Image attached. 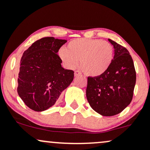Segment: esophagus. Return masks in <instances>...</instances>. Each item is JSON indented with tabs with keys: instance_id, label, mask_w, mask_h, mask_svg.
Instances as JSON below:
<instances>
[{
	"instance_id": "esophagus-1",
	"label": "esophagus",
	"mask_w": 150,
	"mask_h": 150,
	"mask_svg": "<svg viewBox=\"0 0 150 150\" xmlns=\"http://www.w3.org/2000/svg\"><path fill=\"white\" fill-rule=\"evenodd\" d=\"M80 73H79L78 71H75V76H78V75H80Z\"/></svg>"
}]
</instances>
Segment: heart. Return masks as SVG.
Listing matches in <instances>:
<instances>
[{"label":"heart","mask_w":150,"mask_h":150,"mask_svg":"<svg viewBox=\"0 0 150 150\" xmlns=\"http://www.w3.org/2000/svg\"><path fill=\"white\" fill-rule=\"evenodd\" d=\"M113 47L107 41L78 38L70 41L65 48L59 50L64 64L74 68L80 60L81 69L85 75L98 77L109 69L113 59Z\"/></svg>","instance_id":"heart-1"}]
</instances>
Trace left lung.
Instances as JSON below:
<instances>
[{
    "mask_svg": "<svg viewBox=\"0 0 150 150\" xmlns=\"http://www.w3.org/2000/svg\"><path fill=\"white\" fill-rule=\"evenodd\" d=\"M108 41L114 48L112 63L103 75L87 77L86 96L96 112L112 116L123 111L131 102L136 72L128 50L111 39Z\"/></svg>",
    "mask_w": 150,
    "mask_h": 150,
    "instance_id": "8db88e82",
    "label": "left lung"
}]
</instances>
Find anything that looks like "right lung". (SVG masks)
<instances>
[{
	"instance_id": "right-lung-1",
	"label": "right lung",
	"mask_w": 150,
	"mask_h": 150,
	"mask_svg": "<svg viewBox=\"0 0 150 150\" xmlns=\"http://www.w3.org/2000/svg\"><path fill=\"white\" fill-rule=\"evenodd\" d=\"M65 39L44 37L24 52L20 61L18 93L26 106L35 111L54 105L73 80L74 71L62 68L58 55Z\"/></svg>"
}]
</instances>
